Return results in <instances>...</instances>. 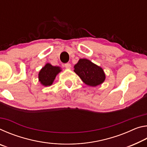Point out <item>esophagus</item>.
Listing matches in <instances>:
<instances>
[{"instance_id":"34e87169","label":"esophagus","mask_w":147,"mask_h":147,"mask_svg":"<svg viewBox=\"0 0 147 147\" xmlns=\"http://www.w3.org/2000/svg\"><path fill=\"white\" fill-rule=\"evenodd\" d=\"M65 67L66 69H70L71 67V65L70 63H65Z\"/></svg>"}]
</instances>
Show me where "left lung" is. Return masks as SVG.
Instances as JSON below:
<instances>
[{
	"label": "left lung",
	"mask_w": 147,
	"mask_h": 147,
	"mask_svg": "<svg viewBox=\"0 0 147 147\" xmlns=\"http://www.w3.org/2000/svg\"><path fill=\"white\" fill-rule=\"evenodd\" d=\"M74 71L86 85L96 87L102 84L106 74L100 66L86 58L80 59L74 65Z\"/></svg>",
	"instance_id": "left-lung-1"
}]
</instances>
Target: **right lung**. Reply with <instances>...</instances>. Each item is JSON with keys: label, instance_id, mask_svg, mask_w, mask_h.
<instances>
[{"label": "right lung", "instance_id": "1", "mask_svg": "<svg viewBox=\"0 0 147 147\" xmlns=\"http://www.w3.org/2000/svg\"><path fill=\"white\" fill-rule=\"evenodd\" d=\"M61 71V68L58 66H53L47 63L42 67L38 74V80L42 86H50L53 84L56 76Z\"/></svg>", "mask_w": 147, "mask_h": 147}]
</instances>
